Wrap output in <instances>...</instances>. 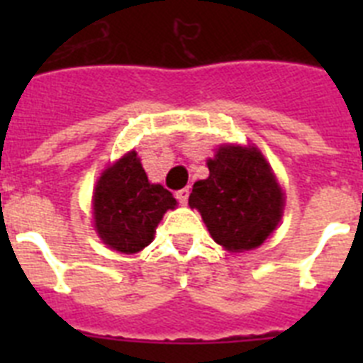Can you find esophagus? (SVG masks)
<instances>
[{"label": "esophagus", "mask_w": 363, "mask_h": 363, "mask_svg": "<svg viewBox=\"0 0 363 363\" xmlns=\"http://www.w3.org/2000/svg\"><path fill=\"white\" fill-rule=\"evenodd\" d=\"M176 200H178L182 205L187 203V200H189V189L187 187L179 189V191L176 192Z\"/></svg>", "instance_id": "obj_1"}]
</instances>
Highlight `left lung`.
<instances>
[{
  "instance_id": "obj_1",
  "label": "left lung",
  "mask_w": 363,
  "mask_h": 363,
  "mask_svg": "<svg viewBox=\"0 0 363 363\" xmlns=\"http://www.w3.org/2000/svg\"><path fill=\"white\" fill-rule=\"evenodd\" d=\"M207 167L209 178L194 184L189 205L200 211L214 242L234 252L262 245L284 211V192L262 152L220 147Z\"/></svg>"
}]
</instances>
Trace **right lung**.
<instances>
[{
    "mask_svg": "<svg viewBox=\"0 0 363 363\" xmlns=\"http://www.w3.org/2000/svg\"><path fill=\"white\" fill-rule=\"evenodd\" d=\"M176 200L162 185L149 184L130 150L101 174L94 191V223L99 238L114 251L133 255L154 238L156 227Z\"/></svg>",
    "mask_w": 363,
    "mask_h": 363,
    "instance_id": "right-lung-1",
    "label": "right lung"
}]
</instances>
